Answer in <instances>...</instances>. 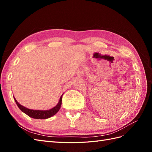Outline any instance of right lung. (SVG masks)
Here are the masks:
<instances>
[{
	"mask_svg": "<svg viewBox=\"0 0 152 152\" xmlns=\"http://www.w3.org/2000/svg\"><path fill=\"white\" fill-rule=\"evenodd\" d=\"M62 96L63 95H61L60 98H59V102L56 104V106H55L54 108L48 110H37L28 109L23 107V106L21 105L17 102L15 98H14V99H15V102L18 105V108H19L23 112H24L25 114H26L27 115L36 119H46L54 115L59 111V110L60 109L62 102Z\"/></svg>",
	"mask_w": 152,
	"mask_h": 152,
	"instance_id": "1",
	"label": "right lung"
}]
</instances>
